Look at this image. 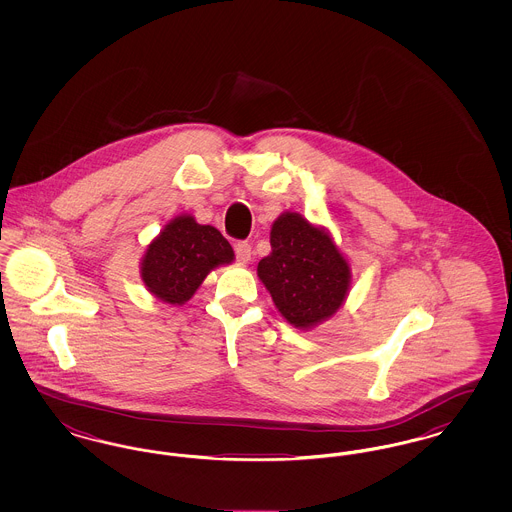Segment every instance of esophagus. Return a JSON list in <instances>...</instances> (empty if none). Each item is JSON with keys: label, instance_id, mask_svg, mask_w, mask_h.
Wrapping results in <instances>:
<instances>
[{"label": "esophagus", "instance_id": "34e87169", "mask_svg": "<svg viewBox=\"0 0 512 512\" xmlns=\"http://www.w3.org/2000/svg\"><path fill=\"white\" fill-rule=\"evenodd\" d=\"M251 255H253L251 245L245 244V242H238V244H236V257H238V261H240L242 265H247V263L251 261Z\"/></svg>", "mask_w": 512, "mask_h": 512}]
</instances>
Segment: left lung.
<instances>
[{"instance_id":"1","label":"left lung","mask_w":512,"mask_h":512,"mask_svg":"<svg viewBox=\"0 0 512 512\" xmlns=\"http://www.w3.org/2000/svg\"><path fill=\"white\" fill-rule=\"evenodd\" d=\"M270 247L257 276L278 313L299 330L334 317L351 290V263L328 228L284 211L272 222Z\"/></svg>"}]
</instances>
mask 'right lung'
Instances as JSON below:
<instances>
[{
    "mask_svg": "<svg viewBox=\"0 0 512 512\" xmlns=\"http://www.w3.org/2000/svg\"><path fill=\"white\" fill-rule=\"evenodd\" d=\"M234 249L211 224L178 215L147 244L140 261V278L147 292L169 305H184L194 297L207 274L234 263Z\"/></svg>",
    "mask_w": 512,
    "mask_h": 512,
    "instance_id": "obj_1",
    "label": "right lung"
}]
</instances>
